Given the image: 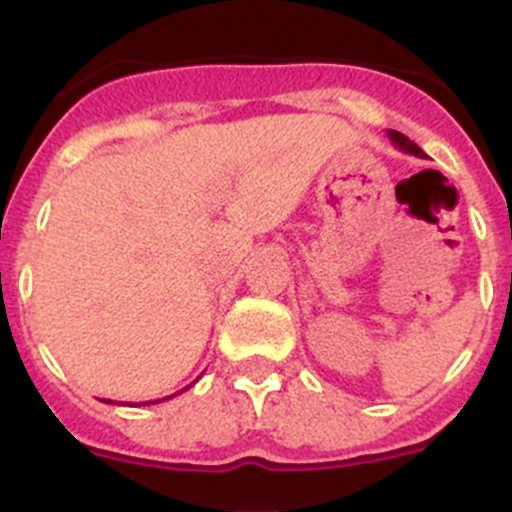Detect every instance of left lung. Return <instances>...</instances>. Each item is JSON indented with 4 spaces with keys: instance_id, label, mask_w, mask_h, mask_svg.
<instances>
[{
    "instance_id": "1",
    "label": "left lung",
    "mask_w": 512,
    "mask_h": 512,
    "mask_svg": "<svg viewBox=\"0 0 512 512\" xmlns=\"http://www.w3.org/2000/svg\"><path fill=\"white\" fill-rule=\"evenodd\" d=\"M387 135H390V140H392V143H395L397 148H400V151H405V153H413V156H420V158L425 156V153L420 151L418 146H415V143H413V140L408 138V135L397 133V130H387Z\"/></svg>"
}]
</instances>
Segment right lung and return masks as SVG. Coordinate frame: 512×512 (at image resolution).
Instances as JSON below:
<instances>
[{
    "mask_svg": "<svg viewBox=\"0 0 512 512\" xmlns=\"http://www.w3.org/2000/svg\"><path fill=\"white\" fill-rule=\"evenodd\" d=\"M189 387H192V384H189ZM184 392V390H182ZM171 397H174V395H171ZM166 400H169V397H166ZM153 402H161V400H153Z\"/></svg>",
    "mask_w": 512,
    "mask_h": 512,
    "instance_id": "1",
    "label": "right lung"
}]
</instances>
